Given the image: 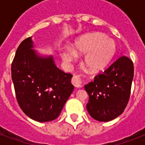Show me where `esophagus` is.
Returning <instances> with one entry per match:
<instances>
[{
	"mask_svg": "<svg viewBox=\"0 0 145 145\" xmlns=\"http://www.w3.org/2000/svg\"><path fill=\"white\" fill-rule=\"evenodd\" d=\"M71 82H72L73 85L77 88H80L82 86V80L78 76H74L71 80Z\"/></svg>",
	"mask_w": 145,
	"mask_h": 145,
	"instance_id": "esophagus-1",
	"label": "esophagus"
}]
</instances>
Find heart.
<instances>
[{"mask_svg": "<svg viewBox=\"0 0 145 145\" xmlns=\"http://www.w3.org/2000/svg\"><path fill=\"white\" fill-rule=\"evenodd\" d=\"M117 44L114 40L100 33L87 34L80 37L74 43V49L64 47L61 56L64 61L70 63L78 59V54L86 55L84 63L92 72L104 70L110 64L117 52Z\"/></svg>", "mask_w": 145, "mask_h": 145, "instance_id": "obj_1", "label": "heart"}]
</instances>
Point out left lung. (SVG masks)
Returning <instances> with one entry per match:
<instances>
[{
    "label": "left lung",
    "instance_id": "8db88e82",
    "mask_svg": "<svg viewBox=\"0 0 145 145\" xmlns=\"http://www.w3.org/2000/svg\"><path fill=\"white\" fill-rule=\"evenodd\" d=\"M133 76V61L121 56L96 75L94 81L84 86L89 98L86 109L93 119L110 121L123 112L130 96Z\"/></svg>",
    "mask_w": 145,
    "mask_h": 145
}]
</instances>
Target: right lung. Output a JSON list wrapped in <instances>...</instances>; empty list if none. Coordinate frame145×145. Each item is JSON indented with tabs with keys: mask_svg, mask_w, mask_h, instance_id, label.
Instances as JSON below:
<instances>
[{
	"mask_svg": "<svg viewBox=\"0 0 145 145\" xmlns=\"http://www.w3.org/2000/svg\"><path fill=\"white\" fill-rule=\"evenodd\" d=\"M31 37L22 42L11 65L17 101L28 117L37 122L56 119L74 86L72 74L57 68L53 57L33 50Z\"/></svg>",
	"mask_w": 145,
	"mask_h": 145,
	"instance_id": "1",
	"label": "right lung"
}]
</instances>
